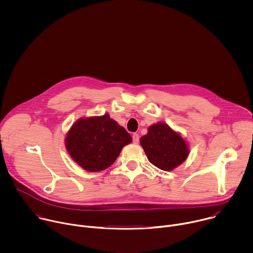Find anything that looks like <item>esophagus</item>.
I'll return each instance as SVG.
<instances>
[{"instance_id":"obj_1","label":"esophagus","mask_w":253,"mask_h":253,"mask_svg":"<svg viewBox=\"0 0 253 253\" xmlns=\"http://www.w3.org/2000/svg\"><path fill=\"white\" fill-rule=\"evenodd\" d=\"M132 139H133V143L137 144V143L139 142V135H138L137 133H134V134L132 135Z\"/></svg>"}]
</instances>
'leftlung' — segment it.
I'll return each mask as SVG.
<instances>
[{
    "label": "left lung",
    "instance_id": "8db88e82",
    "mask_svg": "<svg viewBox=\"0 0 253 253\" xmlns=\"http://www.w3.org/2000/svg\"><path fill=\"white\" fill-rule=\"evenodd\" d=\"M140 144L149 162L164 171L181 165L190 153L185 138L164 122L149 126L147 134L140 138Z\"/></svg>",
    "mask_w": 253,
    "mask_h": 253
}]
</instances>
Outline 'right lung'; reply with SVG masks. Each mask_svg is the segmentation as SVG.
<instances>
[{
  "label": "right lung",
  "instance_id": "obj_1",
  "mask_svg": "<svg viewBox=\"0 0 253 253\" xmlns=\"http://www.w3.org/2000/svg\"><path fill=\"white\" fill-rule=\"evenodd\" d=\"M131 142L125 128L106 113L78 119L66 134L65 147L84 170L99 172L111 166Z\"/></svg>",
  "mask_w": 253,
  "mask_h": 253
}]
</instances>
